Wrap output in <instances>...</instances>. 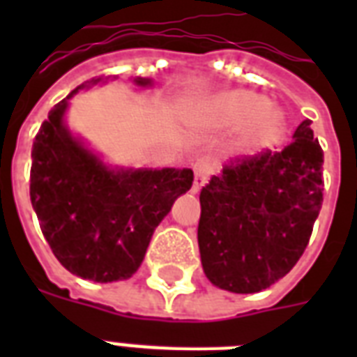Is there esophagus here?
<instances>
[{
  "mask_svg": "<svg viewBox=\"0 0 357 357\" xmlns=\"http://www.w3.org/2000/svg\"><path fill=\"white\" fill-rule=\"evenodd\" d=\"M211 165L207 161H198L195 165V183H192V192H198V190L207 183V178H209V174H211Z\"/></svg>",
  "mask_w": 357,
  "mask_h": 357,
  "instance_id": "esophagus-1",
  "label": "esophagus"
}]
</instances>
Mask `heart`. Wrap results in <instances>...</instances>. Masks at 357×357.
Wrapping results in <instances>:
<instances>
[{
	"mask_svg": "<svg viewBox=\"0 0 357 357\" xmlns=\"http://www.w3.org/2000/svg\"><path fill=\"white\" fill-rule=\"evenodd\" d=\"M200 114L211 128L229 129L246 123V140L254 146H271L285 131V116L268 100L252 91H228L202 103Z\"/></svg>",
	"mask_w": 357,
	"mask_h": 357,
	"instance_id": "b5f03b06",
	"label": "heart"
}]
</instances>
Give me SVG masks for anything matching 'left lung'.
Instances as JSON below:
<instances>
[{"label":"left lung","instance_id":"left-lung-1","mask_svg":"<svg viewBox=\"0 0 357 357\" xmlns=\"http://www.w3.org/2000/svg\"><path fill=\"white\" fill-rule=\"evenodd\" d=\"M324 153L304 120L282 151L237 157L200 192L198 246L207 280L259 293L302 257L322 206Z\"/></svg>","mask_w":357,"mask_h":357}]
</instances>
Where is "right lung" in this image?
Segmentation results:
<instances>
[{
  "label": "right lung",
  "mask_w": 357,
  "mask_h": 357,
  "mask_svg": "<svg viewBox=\"0 0 357 357\" xmlns=\"http://www.w3.org/2000/svg\"><path fill=\"white\" fill-rule=\"evenodd\" d=\"M50 111L31 150V204L59 263L83 280H128L174 202L192 187L190 168L109 167L64 123L70 98ZM135 85L151 86L148 77Z\"/></svg>",
  "instance_id": "1"
}]
</instances>
